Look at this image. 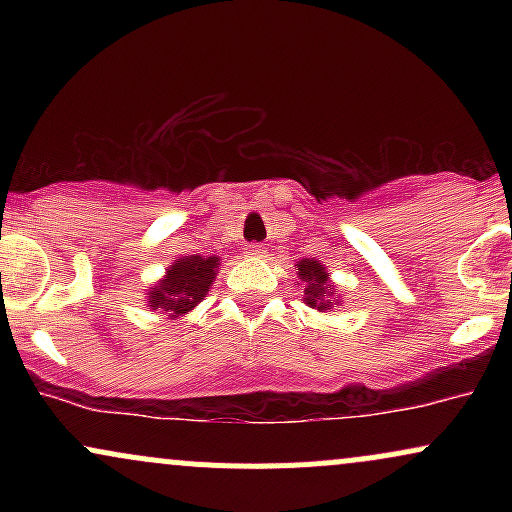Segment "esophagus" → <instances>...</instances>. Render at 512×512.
Masks as SVG:
<instances>
[{"mask_svg":"<svg viewBox=\"0 0 512 512\" xmlns=\"http://www.w3.org/2000/svg\"><path fill=\"white\" fill-rule=\"evenodd\" d=\"M245 255L248 257H262L264 255V245H260V243H250V245H245Z\"/></svg>","mask_w":512,"mask_h":512,"instance_id":"esophagus-1","label":"esophagus"}]
</instances>
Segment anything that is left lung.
Listing matches in <instances>:
<instances>
[{
  "mask_svg": "<svg viewBox=\"0 0 512 512\" xmlns=\"http://www.w3.org/2000/svg\"><path fill=\"white\" fill-rule=\"evenodd\" d=\"M298 281L303 289V303L317 313H332L337 305H342V298L337 296V286L330 279V272L320 260L315 257H303L296 264Z\"/></svg>",
  "mask_w": 512,
  "mask_h": 512,
  "instance_id": "1",
  "label": "left lung"
}]
</instances>
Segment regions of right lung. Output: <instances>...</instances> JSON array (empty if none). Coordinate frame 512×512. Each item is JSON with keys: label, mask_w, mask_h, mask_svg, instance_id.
Here are the masks:
<instances>
[{"label": "right lung", "mask_w": 512, "mask_h": 512, "mask_svg": "<svg viewBox=\"0 0 512 512\" xmlns=\"http://www.w3.org/2000/svg\"><path fill=\"white\" fill-rule=\"evenodd\" d=\"M221 260L216 255H185L168 264L166 274L146 289V305L161 310L170 320L187 315L207 298L219 274Z\"/></svg>", "instance_id": "1"}]
</instances>
